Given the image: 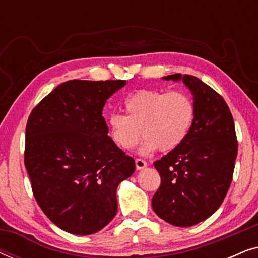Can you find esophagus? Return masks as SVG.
Segmentation results:
<instances>
[{
  "mask_svg": "<svg viewBox=\"0 0 258 258\" xmlns=\"http://www.w3.org/2000/svg\"><path fill=\"white\" fill-rule=\"evenodd\" d=\"M135 164H136V169L137 170H141V169H143V168H146L147 167V162L144 161V160H142V158H136L135 160Z\"/></svg>",
  "mask_w": 258,
  "mask_h": 258,
  "instance_id": "esophagus-1",
  "label": "esophagus"
}]
</instances>
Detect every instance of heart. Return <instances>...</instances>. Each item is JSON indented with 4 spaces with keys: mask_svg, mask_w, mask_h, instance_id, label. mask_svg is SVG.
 Here are the masks:
<instances>
[{
    "mask_svg": "<svg viewBox=\"0 0 258 258\" xmlns=\"http://www.w3.org/2000/svg\"><path fill=\"white\" fill-rule=\"evenodd\" d=\"M128 115L114 112L109 116L112 141L123 150H130L147 137L141 155L160 149L170 151L181 146L195 119V103L183 90L141 89L125 101Z\"/></svg>",
    "mask_w": 258,
    "mask_h": 258,
    "instance_id": "obj_1",
    "label": "heart"
}]
</instances>
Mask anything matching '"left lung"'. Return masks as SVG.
Returning a JSON list of instances; mask_svg holds the SVG:
<instances>
[{
	"instance_id": "8db88e82",
	"label": "left lung",
	"mask_w": 258,
	"mask_h": 258,
	"mask_svg": "<svg viewBox=\"0 0 258 258\" xmlns=\"http://www.w3.org/2000/svg\"><path fill=\"white\" fill-rule=\"evenodd\" d=\"M191 90L195 119L181 146L154 165L161 185L153 196L158 217L176 227L207 220L223 202L234 175L238 142L227 102L213 88L191 75H169Z\"/></svg>"
}]
</instances>
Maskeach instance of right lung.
<instances>
[{
	"label": "right lung",
	"mask_w": 258,
	"mask_h": 258,
	"mask_svg": "<svg viewBox=\"0 0 258 258\" xmlns=\"http://www.w3.org/2000/svg\"><path fill=\"white\" fill-rule=\"evenodd\" d=\"M124 80H72L30 112L24 165L35 200L52 223L74 235L103 229L117 211L116 189L135 161L108 136L102 116Z\"/></svg>",
	"instance_id": "add662e5"
}]
</instances>
